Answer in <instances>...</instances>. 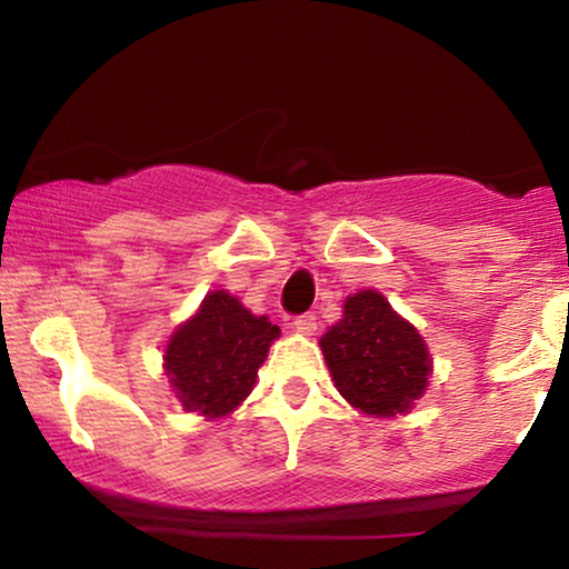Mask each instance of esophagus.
Instances as JSON below:
<instances>
[{
    "instance_id": "34e87169",
    "label": "esophagus",
    "mask_w": 569,
    "mask_h": 569,
    "mask_svg": "<svg viewBox=\"0 0 569 569\" xmlns=\"http://www.w3.org/2000/svg\"><path fill=\"white\" fill-rule=\"evenodd\" d=\"M293 328H297V333H301V336H312L315 330H318V318H315L312 312L299 315V318L293 320Z\"/></svg>"
}]
</instances>
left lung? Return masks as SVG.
Segmentation results:
<instances>
[{"label":"left lung","mask_w":569,"mask_h":569,"mask_svg":"<svg viewBox=\"0 0 569 569\" xmlns=\"http://www.w3.org/2000/svg\"><path fill=\"white\" fill-rule=\"evenodd\" d=\"M320 347L341 397L365 415L407 412L428 386L426 341L378 291L349 297Z\"/></svg>","instance_id":"left-lung-1"}]
</instances>
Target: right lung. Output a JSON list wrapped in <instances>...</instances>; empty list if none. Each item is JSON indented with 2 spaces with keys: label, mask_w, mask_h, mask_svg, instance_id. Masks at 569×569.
Masks as SVG:
<instances>
[{
  "label": "right lung",
  "mask_w": 569,
  "mask_h": 569,
  "mask_svg": "<svg viewBox=\"0 0 569 569\" xmlns=\"http://www.w3.org/2000/svg\"><path fill=\"white\" fill-rule=\"evenodd\" d=\"M280 328L254 318L226 291L207 293L199 312L176 330L164 370L183 409L207 417L233 412L254 388L260 365Z\"/></svg>",
  "instance_id": "obj_1"
}]
</instances>
